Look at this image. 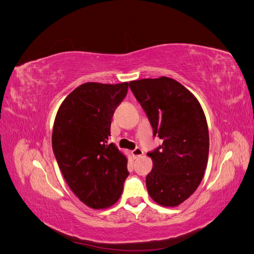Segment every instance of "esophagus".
Segmentation results:
<instances>
[{"label":"esophagus","mask_w":254,"mask_h":254,"mask_svg":"<svg viewBox=\"0 0 254 254\" xmlns=\"http://www.w3.org/2000/svg\"><path fill=\"white\" fill-rule=\"evenodd\" d=\"M132 155L134 158H139L143 156V150L140 147H136L134 150H132Z\"/></svg>","instance_id":"obj_1"}]
</instances>
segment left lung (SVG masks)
Here are the masks:
<instances>
[{
    "label": "left lung",
    "instance_id": "1",
    "mask_svg": "<svg viewBox=\"0 0 254 254\" xmlns=\"http://www.w3.org/2000/svg\"><path fill=\"white\" fill-rule=\"evenodd\" d=\"M147 114L153 135L162 145L147 153L152 170L146 177L151 199L162 206H178L200 184L209 158V129L195 95L177 80L161 76L129 82Z\"/></svg>",
    "mask_w": 254,
    "mask_h": 254
}]
</instances>
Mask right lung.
Listing matches in <instances>:
<instances>
[{
	"label": "right lung",
	"instance_id": "add662e5",
	"mask_svg": "<svg viewBox=\"0 0 254 254\" xmlns=\"http://www.w3.org/2000/svg\"><path fill=\"white\" fill-rule=\"evenodd\" d=\"M128 87L82 83L61 103L54 122L52 146L64 178L79 200L95 210L119 200L129 175L127 157L107 142L112 115Z\"/></svg>",
	"mask_w": 254,
	"mask_h": 254
}]
</instances>
